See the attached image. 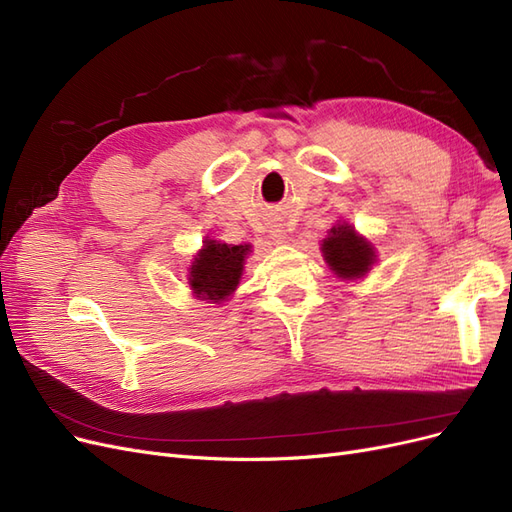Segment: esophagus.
I'll use <instances>...</instances> for the list:
<instances>
[{
    "label": "esophagus",
    "mask_w": 512,
    "mask_h": 512,
    "mask_svg": "<svg viewBox=\"0 0 512 512\" xmlns=\"http://www.w3.org/2000/svg\"><path fill=\"white\" fill-rule=\"evenodd\" d=\"M271 232H273V239H275V241H284V230L275 228V230H271Z\"/></svg>",
    "instance_id": "34e87169"
}]
</instances>
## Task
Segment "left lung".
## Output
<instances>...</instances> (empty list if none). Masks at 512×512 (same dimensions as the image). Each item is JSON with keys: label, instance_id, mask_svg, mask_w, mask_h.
I'll return each instance as SVG.
<instances>
[{"label": "left lung", "instance_id": "obj_1", "mask_svg": "<svg viewBox=\"0 0 512 512\" xmlns=\"http://www.w3.org/2000/svg\"><path fill=\"white\" fill-rule=\"evenodd\" d=\"M320 250L331 271L342 280H359L376 262L374 245L346 222H337L329 230Z\"/></svg>", "mask_w": 512, "mask_h": 512}]
</instances>
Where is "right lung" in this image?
I'll use <instances>...</instances> for the list:
<instances>
[{
	"label": "right lung",
	"mask_w": 512,
	"mask_h": 512,
	"mask_svg": "<svg viewBox=\"0 0 512 512\" xmlns=\"http://www.w3.org/2000/svg\"><path fill=\"white\" fill-rule=\"evenodd\" d=\"M252 252L250 243L228 245L215 239H205L203 250L190 265L188 284L194 297L207 303H220L237 290L243 275L245 256Z\"/></svg>",
	"instance_id": "1"
}]
</instances>
